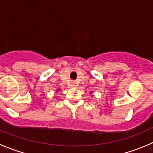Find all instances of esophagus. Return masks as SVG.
Returning <instances> with one entry per match:
<instances>
[{"instance_id": "34e87169", "label": "esophagus", "mask_w": 153, "mask_h": 153, "mask_svg": "<svg viewBox=\"0 0 153 153\" xmlns=\"http://www.w3.org/2000/svg\"><path fill=\"white\" fill-rule=\"evenodd\" d=\"M71 85H72V87H75V86H77V84H76V82H75V81H72V84H71Z\"/></svg>"}]
</instances>
